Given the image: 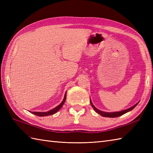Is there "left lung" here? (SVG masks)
<instances>
[{"label":"left lung","mask_w":153,"mask_h":153,"mask_svg":"<svg viewBox=\"0 0 153 153\" xmlns=\"http://www.w3.org/2000/svg\"><path fill=\"white\" fill-rule=\"evenodd\" d=\"M90 102H91V105L92 107L93 108V109L95 110V111L99 114L100 115H101L103 117H108V118H116V117H118L122 116L123 114H124L128 112L129 111H131L133 109H134L135 107L138 105V103L139 102H138L137 103H136L135 105H134L133 106L130 107V108H129L128 109H126V110H121V111H118V112H104V111H101V110H100L99 109H97L96 107L93 105V104L92 103L91 100L90 99Z\"/></svg>","instance_id":"left-lung-1"}]
</instances>
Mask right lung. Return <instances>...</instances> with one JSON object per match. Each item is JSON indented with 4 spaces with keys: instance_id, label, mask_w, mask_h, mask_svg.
Masks as SVG:
<instances>
[{
    "instance_id": "add662e5",
    "label": "right lung",
    "mask_w": 153,
    "mask_h": 153,
    "mask_svg": "<svg viewBox=\"0 0 153 153\" xmlns=\"http://www.w3.org/2000/svg\"><path fill=\"white\" fill-rule=\"evenodd\" d=\"M66 99V93H65L64 99L62 101V102L59 105L57 106L56 107H55L54 108L48 110V111H47V112H31L32 114H33L38 116H50L52 114H54L57 112L58 110H59L62 108V106H63Z\"/></svg>"
}]
</instances>
